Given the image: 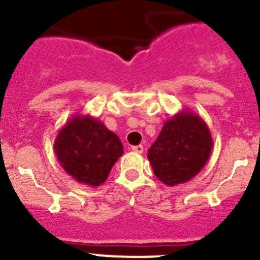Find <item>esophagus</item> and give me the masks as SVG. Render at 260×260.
Returning a JSON list of instances; mask_svg holds the SVG:
<instances>
[{"instance_id": "1", "label": "esophagus", "mask_w": 260, "mask_h": 260, "mask_svg": "<svg viewBox=\"0 0 260 260\" xmlns=\"http://www.w3.org/2000/svg\"><path fill=\"white\" fill-rule=\"evenodd\" d=\"M132 150L134 151V152H137V153H142L143 152V146H142V144H139V146H133L132 147Z\"/></svg>"}]
</instances>
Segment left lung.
Listing matches in <instances>:
<instances>
[{
	"label": "left lung",
	"mask_w": 260,
	"mask_h": 260,
	"mask_svg": "<svg viewBox=\"0 0 260 260\" xmlns=\"http://www.w3.org/2000/svg\"><path fill=\"white\" fill-rule=\"evenodd\" d=\"M212 147L207 123L192 110L183 109L167 119L147 157L158 181L176 186L190 181L203 169Z\"/></svg>",
	"instance_id": "obj_1"
}]
</instances>
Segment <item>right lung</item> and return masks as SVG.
Here are the masks:
<instances>
[{
	"mask_svg": "<svg viewBox=\"0 0 260 260\" xmlns=\"http://www.w3.org/2000/svg\"><path fill=\"white\" fill-rule=\"evenodd\" d=\"M54 153L63 171L77 182L98 187L123 153L119 138L99 118L74 114L58 132Z\"/></svg>",
	"mask_w": 260,
	"mask_h": 260,
	"instance_id": "obj_1",
	"label": "right lung"
}]
</instances>
